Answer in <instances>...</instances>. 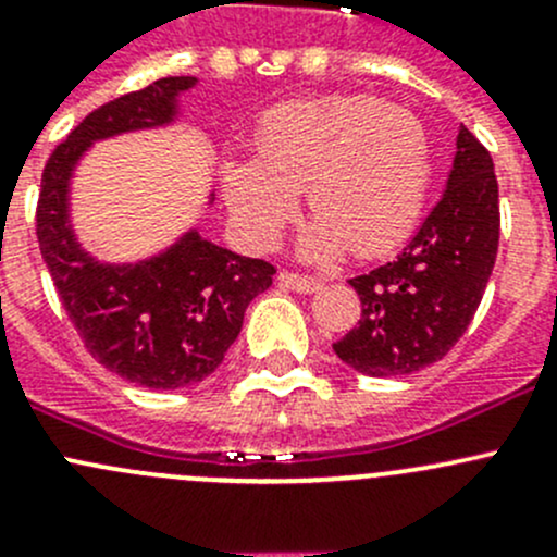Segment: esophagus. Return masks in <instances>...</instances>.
<instances>
[{
  "label": "esophagus",
  "mask_w": 557,
  "mask_h": 557,
  "mask_svg": "<svg viewBox=\"0 0 557 557\" xmlns=\"http://www.w3.org/2000/svg\"><path fill=\"white\" fill-rule=\"evenodd\" d=\"M277 280L285 285V288L296 290V294H314V290L323 285V280H320V277H312V274L288 272V269H283V272L277 274Z\"/></svg>",
  "instance_id": "obj_1"
}]
</instances>
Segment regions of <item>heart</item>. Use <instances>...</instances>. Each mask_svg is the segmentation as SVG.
Here are the masks:
<instances>
[{"label": "heart", "mask_w": 557, "mask_h": 557, "mask_svg": "<svg viewBox=\"0 0 557 557\" xmlns=\"http://www.w3.org/2000/svg\"><path fill=\"white\" fill-rule=\"evenodd\" d=\"M431 148L423 123L367 94L285 102L258 123L252 161L223 166V194L252 247H272L296 212V190L318 221L301 239L307 258L347 250L383 256L423 210Z\"/></svg>", "instance_id": "b5f03b06"}]
</instances>
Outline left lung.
<instances>
[{"instance_id": "1", "label": "left lung", "mask_w": 557, "mask_h": 557, "mask_svg": "<svg viewBox=\"0 0 557 557\" xmlns=\"http://www.w3.org/2000/svg\"><path fill=\"white\" fill-rule=\"evenodd\" d=\"M498 180L485 145L458 132L447 190L396 261L350 280L361 320L334 352L369 377L442 361L480 307L498 252Z\"/></svg>"}]
</instances>
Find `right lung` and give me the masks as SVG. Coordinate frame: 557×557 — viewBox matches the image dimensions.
<instances>
[{
	"label": "right lung",
	"instance_id": "right-lung-1",
	"mask_svg": "<svg viewBox=\"0 0 557 557\" xmlns=\"http://www.w3.org/2000/svg\"><path fill=\"white\" fill-rule=\"evenodd\" d=\"M194 83L161 77L88 112L50 153L35 215L39 252L86 350L117 377L153 391L210 377L239 336L247 305L272 285L277 269L196 232L153 261L104 267L81 250L66 226V183L94 139L172 121L174 94Z\"/></svg>",
	"mask_w": 557,
	"mask_h": 557
}]
</instances>
